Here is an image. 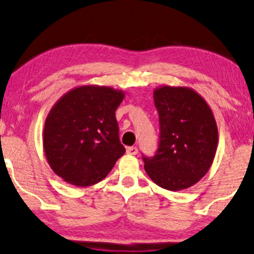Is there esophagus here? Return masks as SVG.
Masks as SVG:
<instances>
[{
    "mask_svg": "<svg viewBox=\"0 0 254 254\" xmlns=\"http://www.w3.org/2000/svg\"><path fill=\"white\" fill-rule=\"evenodd\" d=\"M127 155H137L138 153V149L136 146H129V147H127Z\"/></svg>",
    "mask_w": 254,
    "mask_h": 254,
    "instance_id": "34e87169",
    "label": "esophagus"
}]
</instances>
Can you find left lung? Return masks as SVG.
Returning a JSON list of instances; mask_svg holds the SVG:
<instances>
[{
    "label": "left lung",
    "mask_w": 254,
    "mask_h": 254,
    "mask_svg": "<svg viewBox=\"0 0 254 254\" xmlns=\"http://www.w3.org/2000/svg\"><path fill=\"white\" fill-rule=\"evenodd\" d=\"M160 140L144 169L152 182L169 191L191 188L206 175L218 146V127L206 101L188 86L160 85L153 91Z\"/></svg>",
    "instance_id": "left-lung-1"
}]
</instances>
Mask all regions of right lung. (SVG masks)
<instances>
[{
	"mask_svg": "<svg viewBox=\"0 0 254 254\" xmlns=\"http://www.w3.org/2000/svg\"><path fill=\"white\" fill-rule=\"evenodd\" d=\"M125 92L111 86L79 85L64 94L48 114L43 150L59 177L75 186L103 181L125 153L117 108Z\"/></svg>",
	"mask_w": 254,
	"mask_h": 254,
	"instance_id": "right-lung-1",
	"label": "right lung"
}]
</instances>
